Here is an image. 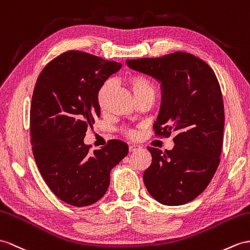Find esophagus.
Listing matches in <instances>:
<instances>
[{
	"label": "esophagus",
	"mask_w": 250,
	"mask_h": 250,
	"mask_svg": "<svg viewBox=\"0 0 250 250\" xmlns=\"http://www.w3.org/2000/svg\"><path fill=\"white\" fill-rule=\"evenodd\" d=\"M139 148H141V146L138 145V144H130L129 145V150L130 151H135V150H137Z\"/></svg>",
	"instance_id": "obj_1"
}]
</instances>
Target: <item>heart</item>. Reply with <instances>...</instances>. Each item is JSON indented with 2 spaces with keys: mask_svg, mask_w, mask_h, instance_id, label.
Listing matches in <instances>:
<instances>
[{
  "mask_svg": "<svg viewBox=\"0 0 250 250\" xmlns=\"http://www.w3.org/2000/svg\"><path fill=\"white\" fill-rule=\"evenodd\" d=\"M127 83H128L133 94L136 96V99H140V97L148 95V94L155 95L154 84L147 77L140 74H133L127 78ZM111 87H112V83L111 81H109L108 79V81H105L103 83L96 91V102H97V105H99V107L102 109V110H104V109L107 107L108 96H109V93H110ZM125 132L126 135L130 138L136 136L135 130L126 129Z\"/></svg>",
  "mask_w": 250,
  "mask_h": 250,
  "instance_id": "1",
  "label": "heart"
}]
</instances>
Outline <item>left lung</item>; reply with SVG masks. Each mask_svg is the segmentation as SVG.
Here are the masks:
<instances>
[{
  "instance_id": "obj_1",
  "label": "left lung",
  "mask_w": 250,
  "mask_h": 250,
  "mask_svg": "<svg viewBox=\"0 0 250 250\" xmlns=\"http://www.w3.org/2000/svg\"><path fill=\"white\" fill-rule=\"evenodd\" d=\"M126 63L161 82L155 135L177 132L172 150L147 147L153 161L143 174L145 187L160 204L185 205L205 191L220 166L225 112L215 73L186 52L127 59Z\"/></svg>"
}]
</instances>
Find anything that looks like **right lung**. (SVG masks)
Masks as SVG:
<instances>
[{
    "mask_svg": "<svg viewBox=\"0 0 250 250\" xmlns=\"http://www.w3.org/2000/svg\"><path fill=\"white\" fill-rule=\"evenodd\" d=\"M121 63L81 51H68L41 71L30 104V143L39 172L51 191L75 207L96 203L110 184V171L128 146L110 140L90 151L83 144L101 115L96 91Z\"/></svg>",
    "mask_w": 250,
    "mask_h": 250,
    "instance_id": "right-lung-1",
    "label": "right lung"
}]
</instances>
